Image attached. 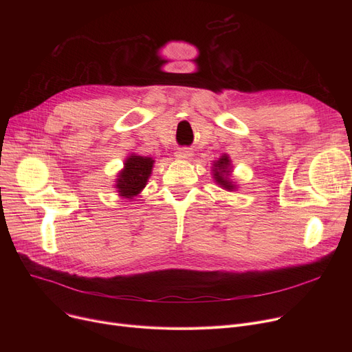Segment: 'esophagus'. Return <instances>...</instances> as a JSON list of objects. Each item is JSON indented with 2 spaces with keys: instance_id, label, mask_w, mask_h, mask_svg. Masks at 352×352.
Returning a JSON list of instances; mask_svg holds the SVG:
<instances>
[{
  "instance_id": "1",
  "label": "esophagus",
  "mask_w": 352,
  "mask_h": 352,
  "mask_svg": "<svg viewBox=\"0 0 352 352\" xmlns=\"http://www.w3.org/2000/svg\"><path fill=\"white\" fill-rule=\"evenodd\" d=\"M175 157H177L178 160H190V158L192 157V153H191L190 150H187V148H181V150L177 151Z\"/></svg>"
}]
</instances>
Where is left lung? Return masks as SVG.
I'll use <instances>...</instances> for the list:
<instances>
[{
    "label": "left lung",
    "mask_w": 352,
    "mask_h": 352,
    "mask_svg": "<svg viewBox=\"0 0 352 352\" xmlns=\"http://www.w3.org/2000/svg\"><path fill=\"white\" fill-rule=\"evenodd\" d=\"M211 171H212V178L215 179V182L218 184L221 188L227 190V191H236L238 190L236 184L231 179L232 164H231L230 155L224 154V155H221L217 161H214Z\"/></svg>",
    "instance_id": "8db88e82"
}]
</instances>
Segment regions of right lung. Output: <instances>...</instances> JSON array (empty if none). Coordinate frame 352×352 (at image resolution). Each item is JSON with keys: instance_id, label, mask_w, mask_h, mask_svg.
<instances>
[{"instance_id": "1", "label": "right lung", "mask_w": 352, "mask_h": 352, "mask_svg": "<svg viewBox=\"0 0 352 352\" xmlns=\"http://www.w3.org/2000/svg\"><path fill=\"white\" fill-rule=\"evenodd\" d=\"M155 161L151 157L129 154L124 161V168L118 173L116 186L118 195L126 199H134L146 186L151 177Z\"/></svg>"}]
</instances>
